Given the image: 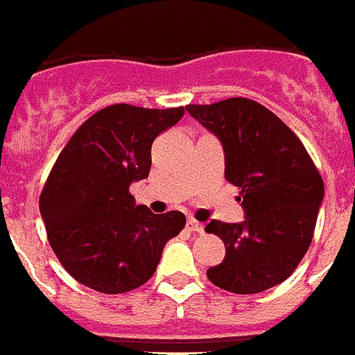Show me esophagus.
Listing matches in <instances>:
<instances>
[{"mask_svg": "<svg viewBox=\"0 0 355 355\" xmlns=\"http://www.w3.org/2000/svg\"><path fill=\"white\" fill-rule=\"evenodd\" d=\"M187 230L189 232H197V233H202L204 232V226L202 223H198L197 218H187Z\"/></svg>", "mask_w": 355, "mask_h": 355, "instance_id": "esophagus-1", "label": "esophagus"}]
</instances>
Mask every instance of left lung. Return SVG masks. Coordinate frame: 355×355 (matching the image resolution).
<instances>
[{
	"instance_id": "8db88e82",
	"label": "left lung",
	"mask_w": 355,
	"mask_h": 355,
	"mask_svg": "<svg viewBox=\"0 0 355 355\" xmlns=\"http://www.w3.org/2000/svg\"><path fill=\"white\" fill-rule=\"evenodd\" d=\"M217 135L224 148V177L241 189V224L209 220L207 233L223 239L226 257L207 270L215 286L259 293L286 281L312 243L324 184L297 135L270 109L250 98L186 105Z\"/></svg>"
}]
</instances>
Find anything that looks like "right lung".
<instances>
[{"label":"right lung","mask_w":355,"mask_h":355,"mask_svg":"<svg viewBox=\"0 0 355 355\" xmlns=\"http://www.w3.org/2000/svg\"><path fill=\"white\" fill-rule=\"evenodd\" d=\"M182 116L184 107L114 103L87 118L56 158L40 213L58 261L83 286L109 295L142 286L186 226L184 213L155 215L129 193L148 178L153 140Z\"/></svg>","instance_id":"1"}]
</instances>
